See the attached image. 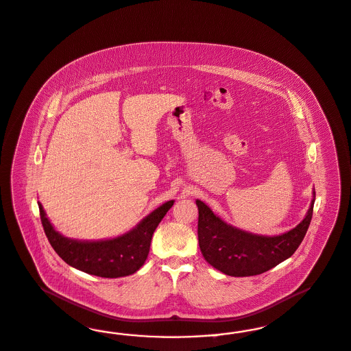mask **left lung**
Listing matches in <instances>:
<instances>
[{
    "instance_id": "1",
    "label": "left lung",
    "mask_w": 351,
    "mask_h": 351,
    "mask_svg": "<svg viewBox=\"0 0 351 351\" xmlns=\"http://www.w3.org/2000/svg\"><path fill=\"white\" fill-rule=\"evenodd\" d=\"M302 221L278 236H263L237 228L215 214L205 202L198 207V243L208 265L234 276H254L278 266L294 254L308 230L314 210L315 191Z\"/></svg>"
}]
</instances>
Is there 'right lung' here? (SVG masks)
Returning a JSON list of instances; mask_svg holds the SVG:
<instances>
[{"label": "right lung", "mask_w": 351, "mask_h": 351, "mask_svg": "<svg viewBox=\"0 0 351 351\" xmlns=\"http://www.w3.org/2000/svg\"><path fill=\"white\" fill-rule=\"evenodd\" d=\"M173 202L159 206L121 236L96 241L64 237L53 227L40 202L38 208L51 247L69 266L99 278H117L132 275L145 263L153 233Z\"/></svg>", "instance_id": "right-lung-1"}]
</instances>
